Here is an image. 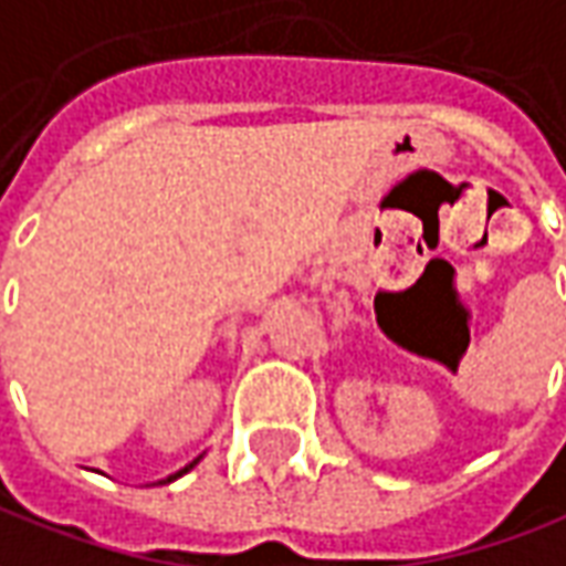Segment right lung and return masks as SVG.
I'll return each mask as SVG.
<instances>
[{
  "mask_svg": "<svg viewBox=\"0 0 566 566\" xmlns=\"http://www.w3.org/2000/svg\"><path fill=\"white\" fill-rule=\"evenodd\" d=\"M199 460H201V457H199ZM199 460H192V462H189V465H184L180 472H174V475H168V478H165V481H159V484H171V481H177V478H180V475H187L189 469H196V465H199Z\"/></svg>",
  "mask_w": 566,
  "mask_h": 566,
  "instance_id": "obj_1",
  "label": "right lung"
}]
</instances>
